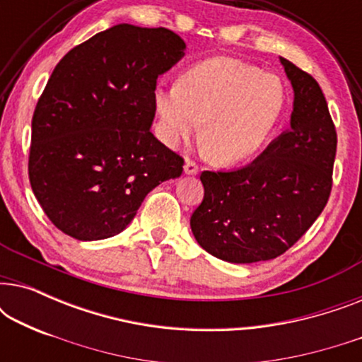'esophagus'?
Returning a JSON list of instances; mask_svg holds the SVG:
<instances>
[{
	"label": "esophagus",
	"mask_w": 362,
	"mask_h": 362,
	"mask_svg": "<svg viewBox=\"0 0 362 362\" xmlns=\"http://www.w3.org/2000/svg\"><path fill=\"white\" fill-rule=\"evenodd\" d=\"M197 170H199V168H197V165L192 160H186V163H185V173L186 175H196L197 173Z\"/></svg>",
	"instance_id": "obj_1"
}]
</instances>
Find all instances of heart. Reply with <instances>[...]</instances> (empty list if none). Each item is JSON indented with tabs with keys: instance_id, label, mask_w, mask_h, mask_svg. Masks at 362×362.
<instances>
[{
	"instance_id": "1",
	"label": "heart",
	"mask_w": 362,
	"mask_h": 362,
	"mask_svg": "<svg viewBox=\"0 0 362 362\" xmlns=\"http://www.w3.org/2000/svg\"><path fill=\"white\" fill-rule=\"evenodd\" d=\"M286 92L274 74L237 59L214 57L182 74L180 83H160L155 105L168 145L196 135L212 160L234 165L254 155L279 125Z\"/></svg>"
}]
</instances>
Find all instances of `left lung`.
<instances>
[{
	"mask_svg": "<svg viewBox=\"0 0 362 362\" xmlns=\"http://www.w3.org/2000/svg\"><path fill=\"white\" fill-rule=\"evenodd\" d=\"M293 87L290 130L250 165L202 171L204 199L191 216L197 244L230 264L272 260L290 249L329 199L336 156L334 123L321 87L280 57Z\"/></svg>",
	"mask_w": 362,
	"mask_h": 362,
	"instance_id": "left-lung-1",
	"label": "left lung"
}]
</instances>
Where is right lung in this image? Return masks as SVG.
Here are the masks:
<instances>
[{
	"label": "right lung",
	"instance_id": "obj_1",
	"mask_svg": "<svg viewBox=\"0 0 362 362\" xmlns=\"http://www.w3.org/2000/svg\"><path fill=\"white\" fill-rule=\"evenodd\" d=\"M170 29L117 24L71 49L33 115L29 181L54 226L77 240L120 234L185 160L150 132L156 78L185 56Z\"/></svg>",
	"mask_w": 362,
	"mask_h": 362
}]
</instances>
